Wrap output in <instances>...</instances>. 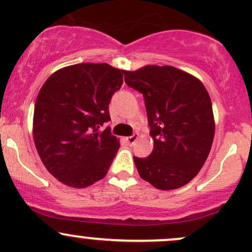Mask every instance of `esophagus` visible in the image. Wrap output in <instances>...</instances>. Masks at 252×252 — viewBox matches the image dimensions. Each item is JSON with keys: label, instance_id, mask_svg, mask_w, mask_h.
Here are the masks:
<instances>
[{"label": "esophagus", "instance_id": "1", "mask_svg": "<svg viewBox=\"0 0 252 252\" xmlns=\"http://www.w3.org/2000/svg\"><path fill=\"white\" fill-rule=\"evenodd\" d=\"M137 140H138V134H134V135L129 136V137H126V141H128V143L130 144V146L135 144V142Z\"/></svg>", "mask_w": 252, "mask_h": 252}]
</instances>
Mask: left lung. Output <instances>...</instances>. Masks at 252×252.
<instances>
[{
    "mask_svg": "<svg viewBox=\"0 0 252 252\" xmlns=\"http://www.w3.org/2000/svg\"><path fill=\"white\" fill-rule=\"evenodd\" d=\"M124 80L143 94L154 141L148 158L134 156L138 174L155 189H180L196 176L212 147L216 126L209 92L198 78L173 66L124 71Z\"/></svg>",
    "mask_w": 252,
    "mask_h": 252,
    "instance_id": "obj_1",
    "label": "left lung"
}]
</instances>
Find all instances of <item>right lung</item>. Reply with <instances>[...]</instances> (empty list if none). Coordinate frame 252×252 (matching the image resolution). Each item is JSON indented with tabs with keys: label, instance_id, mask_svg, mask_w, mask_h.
<instances>
[{
	"label": "right lung",
	"instance_id": "1",
	"mask_svg": "<svg viewBox=\"0 0 252 252\" xmlns=\"http://www.w3.org/2000/svg\"><path fill=\"white\" fill-rule=\"evenodd\" d=\"M109 63L66 66L50 76L34 106L33 137L42 163L63 185L85 189L103 179L120 148L109 103L123 84Z\"/></svg>",
	"mask_w": 252,
	"mask_h": 252
}]
</instances>
